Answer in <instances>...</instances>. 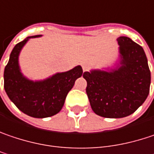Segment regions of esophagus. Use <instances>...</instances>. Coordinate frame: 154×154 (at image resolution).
<instances>
[{
  "instance_id": "34e87169",
  "label": "esophagus",
  "mask_w": 154,
  "mask_h": 154,
  "mask_svg": "<svg viewBox=\"0 0 154 154\" xmlns=\"http://www.w3.org/2000/svg\"><path fill=\"white\" fill-rule=\"evenodd\" d=\"M82 67H83V70H84V71H86V70L89 69V64H88V63H84V64L82 65Z\"/></svg>"
}]
</instances>
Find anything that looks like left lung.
<instances>
[{
	"mask_svg": "<svg viewBox=\"0 0 154 154\" xmlns=\"http://www.w3.org/2000/svg\"><path fill=\"white\" fill-rule=\"evenodd\" d=\"M119 61L112 68L95 69L83 75L91 109L101 117L125 118L134 112L149 94L147 58L143 48L126 36L118 39Z\"/></svg>",
	"mask_w": 154,
	"mask_h": 154,
	"instance_id": "obj_1",
	"label": "left lung"
}]
</instances>
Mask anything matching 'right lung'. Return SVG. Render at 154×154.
Listing matches in <instances>:
<instances>
[{
	"mask_svg": "<svg viewBox=\"0 0 154 154\" xmlns=\"http://www.w3.org/2000/svg\"><path fill=\"white\" fill-rule=\"evenodd\" d=\"M25 38L14 47L4 69V89L9 99L23 113L37 119H43L58 113L68 92L75 81L83 75V69L77 65L65 72H57L43 80H31L23 74L19 65V56L30 38Z\"/></svg>",
	"mask_w": 154,
	"mask_h": 154,
	"instance_id": "add662e5",
	"label": "right lung"
}]
</instances>
